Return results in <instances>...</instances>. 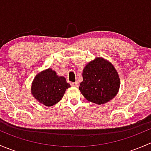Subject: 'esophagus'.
<instances>
[{
	"label": "esophagus",
	"mask_w": 151,
	"mask_h": 151,
	"mask_svg": "<svg viewBox=\"0 0 151 151\" xmlns=\"http://www.w3.org/2000/svg\"><path fill=\"white\" fill-rule=\"evenodd\" d=\"M70 85L73 87H78L79 86V83L78 82H75V83H70Z\"/></svg>",
	"instance_id": "obj_1"
}]
</instances>
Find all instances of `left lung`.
<instances>
[{
	"label": "left lung",
	"instance_id": "8db88e82",
	"mask_svg": "<svg viewBox=\"0 0 151 151\" xmlns=\"http://www.w3.org/2000/svg\"><path fill=\"white\" fill-rule=\"evenodd\" d=\"M83 81L79 89L88 101L97 104L113 99L120 88L118 72L109 62L96 58L86 65L83 71Z\"/></svg>",
	"mask_w": 151,
	"mask_h": 151
}]
</instances>
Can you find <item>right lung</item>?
Here are the masks:
<instances>
[{
  "label": "right lung",
  "mask_w": 151,
  "mask_h": 151,
  "mask_svg": "<svg viewBox=\"0 0 151 151\" xmlns=\"http://www.w3.org/2000/svg\"><path fill=\"white\" fill-rule=\"evenodd\" d=\"M70 85L63 77H58L52 69L39 73L33 80L31 93L35 99L47 106L57 104Z\"/></svg>",
  "instance_id": "right-lung-1"
}]
</instances>
